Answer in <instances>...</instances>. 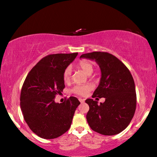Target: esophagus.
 Segmentation results:
<instances>
[{
    "instance_id": "obj_1",
    "label": "esophagus",
    "mask_w": 157,
    "mask_h": 157,
    "mask_svg": "<svg viewBox=\"0 0 157 157\" xmlns=\"http://www.w3.org/2000/svg\"><path fill=\"white\" fill-rule=\"evenodd\" d=\"M79 101H80L81 103H83L84 101H85V100H84V99H82V98H79Z\"/></svg>"
}]
</instances>
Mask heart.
<instances>
[{
  "label": "heart",
  "mask_w": 157,
  "mask_h": 157,
  "mask_svg": "<svg viewBox=\"0 0 157 157\" xmlns=\"http://www.w3.org/2000/svg\"><path fill=\"white\" fill-rule=\"evenodd\" d=\"M78 67L81 69L84 72H85L86 74L88 75H90L94 70V65L91 62L87 59H83L79 62L78 65ZM71 74H72V70L71 68L70 67H66L65 70L63 72V78L65 82H70V79H71ZM92 87L90 85H75V87L72 89V93L78 94V95L80 96H85L87 94L89 91L92 90Z\"/></svg>",
  "instance_id": "heart-1"
}]
</instances>
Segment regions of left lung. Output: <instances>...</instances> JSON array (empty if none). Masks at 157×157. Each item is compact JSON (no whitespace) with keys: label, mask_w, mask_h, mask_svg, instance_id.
<instances>
[{"label":"left lung","mask_w":157,"mask_h":157,"mask_svg":"<svg viewBox=\"0 0 157 157\" xmlns=\"http://www.w3.org/2000/svg\"><path fill=\"white\" fill-rule=\"evenodd\" d=\"M80 57L94 59L101 77L92 98H105V102L87 99L90 109L86 118L93 131L103 135H114L127 127L135 113L136 94L134 79L122 61L107 52H92Z\"/></svg>","instance_id":"1"}]
</instances>
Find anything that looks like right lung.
<instances>
[{"label": "right lung", "instance_id": "right-lung-1", "mask_svg": "<svg viewBox=\"0 0 157 157\" xmlns=\"http://www.w3.org/2000/svg\"><path fill=\"white\" fill-rule=\"evenodd\" d=\"M78 52L51 54L42 58L28 74L21 92V108L28 127L40 137L51 140L70 129L76 108L75 97L63 103L55 102L65 83L63 72Z\"/></svg>", "mask_w": 157, "mask_h": 157}]
</instances>
